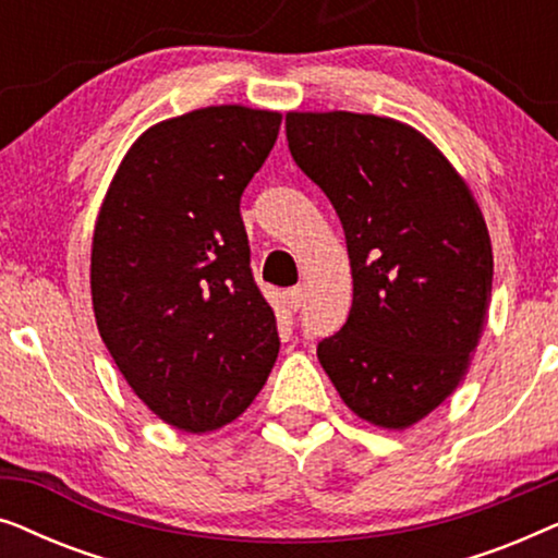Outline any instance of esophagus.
Returning a JSON list of instances; mask_svg holds the SVG:
<instances>
[{
    "label": "esophagus",
    "mask_w": 558,
    "mask_h": 558,
    "mask_svg": "<svg viewBox=\"0 0 558 558\" xmlns=\"http://www.w3.org/2000/svg\"><path fill=\"white\" fill-rule=\"evenodd\" d=\"M287 300H289V307L296 312V310L302 307V302H304V289L302 287H292L287 292Z\"/></svg>",
    "instance_id": "34e87169"
}]
</instances>
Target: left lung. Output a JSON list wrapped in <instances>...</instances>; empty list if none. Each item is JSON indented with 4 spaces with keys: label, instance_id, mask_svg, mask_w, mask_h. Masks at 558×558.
Listing matches in <instances>:
<instances>
[{
    "label": "left lung",
    "instance_id": "obj_1",
    "mask_svg": "<svg viewBox=\"0 0 558 558\" xmlns=\"http://www.w3.org/2000/svg\"><path fill=\"white\" fill-rule=\"evenodd\" d=\"M287 142L330 197L353 269V307L319 363L357 416L407 429L460 386L483 332V213L441 151L393 119L287 113Z\"/></svg>",
    "mask_w": 558,
    "mask_h": 558
}]
</instances>
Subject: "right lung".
Returning a JSON list of instances; mask_svg holds the SVG:
<instances>
[{
	"mask_svg": "<svg viewBox=\"0 0 558 558\" xmlns=\"http://www.w3.org/2000/svg\"><path fill=\"white\" fill-rule=\"evenodd\" d=\"M279 124V113L243 106L162 121L129 149L98 213V332L134 393L174 429L233 422L279 355L241 218Z\"/></svg>",
	"mask_w": 558,
	"mask_h": 558,
	"instance_id": "add662e5",
	"label": "right lung"
}]
</instances>
